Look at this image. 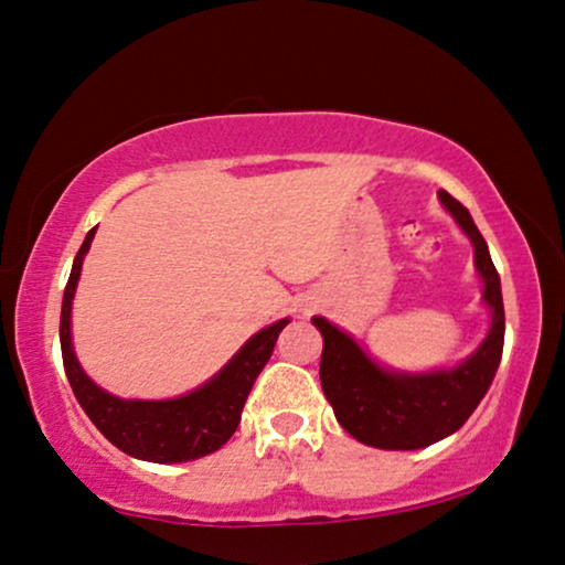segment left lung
I'll return each instance as SVG.
<instances>
[{
  "mask_svg": "<svg viewBox=\"0 0 565 565\" xmlns=\"http://www.w3.org/2000/svg\"><path fill=\"white\" fill-rule=\"evenodd\" d=\"M459 228L475 246V267L486 282L482 298L490 306V332L482 345L451 371L394 373L381 369L358 348L353 337L340 332L327 319L313 317L324 337L319 379L334 417L350 436L376 449H423L451 436L467 423L486 397L503 353L501 277L488 254L486 238L472 223L470 212L449 192H438Z\"/></svg>",
  "mask_w": 565,
  "mask_h": 565,
  "instance_id": "8db88e82",
  "label": "left lung"
}]
</instances>
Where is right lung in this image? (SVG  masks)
Wrapping results in <instances>:
<instances>
[{
  "label": "right lung",
  "mask_w": 565,
  "mask_h": 565,
  "mask_svg": "<svg viewBox=\"0 0 565 565\" xmlns=\"http://www.w3.org/2000/svg\"><path fill=\"white\" fill-rule=\"evenodd\" d=\"M93 236L95 228L87 233L75 256L70 282L64 288L62 321H58L64 371H67L70 386L79 407L90 417L93 426L129 457L158 461V465L207 457L236 434L248 392L273 355L277 337L288 324V319L275 321L273 327L256 332L217 376H212L207 384L184 394V397L160 402L114 397V394L95 386L87 379V373L79 369L70 334L72 298H75L79 269H83V259Z\"/></svg>",
  "instance_id": "add662e5"
}]
</instances>
